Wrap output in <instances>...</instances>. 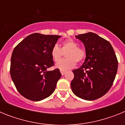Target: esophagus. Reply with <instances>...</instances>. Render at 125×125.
Instances as JSON below:
<instances>
[{
  "label": "esophagus",
  "mask_w": 125,
  "mask_h": 125,
  "mask_svg": "<svg viewBox=\"0 0 125 125\" xmlns=\"http://www.w3.org/2000/svg\"><path fill=\"white\" fill-rule=\"evenodd\" d=\"M60 71H61V74L62 75V76H63V75L66 73V71H64V70H60Z\"/></svg>",
  "instance_id": "esophagus-1"
}]
</instances>
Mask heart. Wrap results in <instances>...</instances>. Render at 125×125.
<instances>
[{
    "instance_id": "b5f03b06",
    "label": "heart",
    "mask_w": 125,
    "mask_h": 125,
    "mask_svg": "<svg viewBox=\"0 0 125 125\" xmlns=\"http://www.w3.org/2000/svg\"><path fill=\"white\" fill-rule=\"evenodd\" d=\"M65 52L66 58L58 62L56 64V68L61 70H67L74 68L76 62L78 63L81 62L84 60L86 56V51L83 48L78 47V43L73 39H68L62 42L61 48L57 45H54L52 47L51 55L53 60L57 62L63 53Z\"/></svg>"
}]
</instances>
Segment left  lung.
Listing matches in <instances>:
<instances>
[{
    "instance_id": "left-lung-1",
    "label": "left lung",
    "mask_w": 125,
    "mask_h": 125,
    "mask_svg": "<svg viewBox=\"0 0 125 125\" xmlns=\"http://www.w3.org/2000/svg\"><path fill=\"white\" fill-rule=\"evenodd\" d=\"M76 37L84 45L86 56L79 69L73 71L71 87L75 95L85 100H97L108 92L115 79L118 60L108 41L93 32Z\"/></svg>"
}]
</instances>
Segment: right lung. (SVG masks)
<instances>
[{
    "label": "right lung",
    "mask_w": 125,
    "mask_h": 125,
    "mask_svg": "<svg viewBox=\"0 0 125 125\" xmlns=\"http://www.w3.org/2000/svg\"><path fill=\"white\" fill-rule=\"evenodd\" d=\"M61 37L34 33L14 48L10 73L15 88L24 98L39 101L54 91L61 74L59 69H47L54 64L51 51Z\"/></svg>",
    "instance_id": "obj_1"
}]
</instances>
